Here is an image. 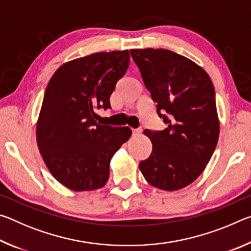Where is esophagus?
I'll return each mask as SVG.
<instances>
[{
  "label": "esophagus",
  "mask_w": 251,
  "mask_h": 251,
  "mask_svg": "<svg viewBox=\"0 0 251 251\" xmlns=\"http://www.w3.org/2000/svg\"><path fill=\"white\" fill-rule=\"evenodd\" d=\"M141 129H131V133H133V136H138L141 134Z\"/></svg>",
  "instance_id": "34e87169"
}]
</instances>
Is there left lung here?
Masks as SVG:
<instances>
[{
  "mask_svg": "<svg viewBox=\"0 0 251 251\" xmlns=\"http://www.w3.org/2000/svg\"><path fill=\"white\" fill-rule=\"evenodd\" d=\"M130 55L167 125L164 130L144 131L152 151L139 169L157 188H184L203 172L217 146L214 85L201 66L169 50H130Z\"/></svg>",
  "mask_w": 251,
  "mask_h": 251,
  "instance_id": "8db88e82",
  "label": "left lung"
}]
</instances>
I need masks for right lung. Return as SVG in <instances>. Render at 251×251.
<instances>
[{
	"instance_id": "right-lung-1",
	"label": "right lung",
	"mask_w": 251,
	"mask_h": 251,
	"mask_svg": "<svg viewBox=\"0 0 251 251\" xmlns=\"http://www.w3.org/2000/svg\"><path fill=\"white\" fill-rule=\"evenodd\" d=\"M129 65L128 50L95 53L65 63L46 87L36 139L49 171L75 192L103 187L109 161L131 135L129 127L100 125L96 109L109 97Z\"/></svg>"
}]
</instances>
